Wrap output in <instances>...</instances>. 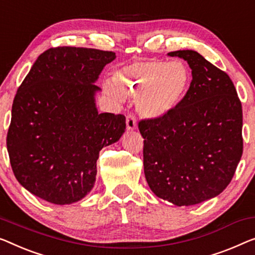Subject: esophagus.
Here are the masks:
<instances>
[{"label": "esophagus", "instance_id": "1", "mask_svg": "<svg viewBox=\"0 0 255 255\" xmlns=\"http://www.w3.org/2000/svg\"><path fill=\"white\" fill-rule=\"evenodd\" d=\"M126 124H127L128 130H134L136 128L137 120H136V117L132 115V113H129V115L126 116Z\"/></svg>", "mask_w": 255, "mask_h": 255}]
</instances>
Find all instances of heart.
I'll use <instances>...</instances> for the list:
<instances>
[{"label": "heart", "mask_w": 255, "mask_h": 255, "mask_svg": "<svg viewBox=\"0 0 255 255\" xmlns=\"http://www.w3.org/2000/svg\"><path fill=\"white\" fill-rule=\"evenodd\" d=\"M191 74L181 60H140L116 72L113 83L124 94L137 96V108L145 117L160 118L180 104L189 89ZM109 93L121 98L113 87Z\"/></svg>", "instance_id": "b5f03b06"}]
</instances>
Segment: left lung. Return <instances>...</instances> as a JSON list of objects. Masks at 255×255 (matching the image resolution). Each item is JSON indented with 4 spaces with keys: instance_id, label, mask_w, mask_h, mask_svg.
Returning <instances> with one entry per match:
<instances>
[{
    "instance_id": "left-lung-1",
    "label": "left lung",
    "mask_w": 255,
    "mask_h": 255,
    "mask_svg": "<svg viewBox=\"0 0 255 255\" xmlns=\"http://www.w3.org/2000/svg\"><path fill=\"white\" fill-rule=\"evenodd\" d=\"M168 55L187 60L192 80L175 109L138 123L144 174L159 198L191 206L220 195L233 180L243 154V110L225 71L193 50Z\"/></svg>"
}]
</instances>
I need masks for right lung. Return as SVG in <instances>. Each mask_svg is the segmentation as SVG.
Wrapping results in <instances>:
<instances>
[{"label":"right lung","mask_w":255,"mask_h":255,"mask_svg":"<svg viewBox=\"0 0 255 255\" xmlns=\"http://www.w3.org/2000/svg\"><path fill=\"white\" fill-rule=\"evenodd\" d=\"M116 52L57 47L45 50L19 86L6 135L17 181L51 204L82 199L94 187L104 146L126 129L124 115L98 113L94 82Z\"/></svg>","instance_id":"1"}]
</instances>
